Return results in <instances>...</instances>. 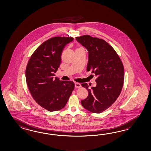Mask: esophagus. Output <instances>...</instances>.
<instances>
[{
    "label": "esophagus",
    "instance_id": "34e87169",
    "mask_svg": "<svg viewBox=\"0 0 151 151\" xmlns=\"http://www.w3.org/2000/svg\"><path fill=\"white\" fill-rule=\"evenodd\" d=\"M74 84H75V88H79L81 86V84H79L78 83H75Z\"/></svg>",
    "mask_w": 151,
    "mask_h": 151
}]
</instances>
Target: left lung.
I'll return each mask as SVG.
<instances>
[{"instance_id":"left-lung-1","label":"left lung","mask_w":151,"mask_h":151,"mask_svg":"<svg viewBox=\"0 0 151 151\" xmlns=\"http://www.w3.org/2000/svg\"><path fill=\"white\" fill-rule=\"evenodd\" d=\"M76 39L88 52L87 70H92L97 77L96 86L91 89L86 83L82 84L89 94L81 104L89 111L101 113L110 107L120 94L124 81V66L116 52L104 40L89 35Z\"/></svg>"}]
</instances>
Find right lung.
I'll return each mask as SVG.
<instances>
[{"instance_id":"right-lung-1","label":"right lung","mask_w":151,"mask_h":151,"mask_svg":"<svg viewBox=\"0 0 151 151\" xmlns=\"http://www.w3.org/2000/svg\"><path fill=\"white\" fill-rule=\"evenodd\" d=\"M72 37H52L37 48L31 57L26 68V80L31 94L36 103L49 111L64 108L74 84L55 77L60 67L65 46Z\"/></svg>"}]
</instances>
